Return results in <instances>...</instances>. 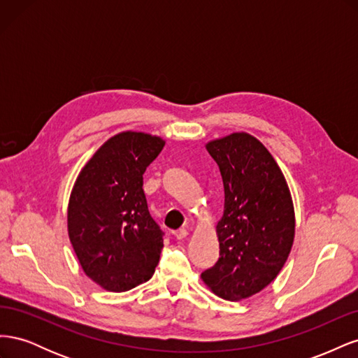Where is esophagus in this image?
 I'll use <instances>...</instances> for the list:
<instances>
[{
	"label": "esophagus",
	"instance_id": "1",
	"mask_svg": "<svg viewBox=\"0 0 358 358\" xmlns=\"http://www.w3.org/2000/svg\"><path fill=\"white\" fill-rule=\"evenodd\" d=\"M173 234H175V237H176V239L182 241V239H185V237L188 236V231H187L185 229H179V230H176V231H175V233H173Z\"/></svg>",
	"mask_w": 358,
	"mask_h": 358
}]
</instances>
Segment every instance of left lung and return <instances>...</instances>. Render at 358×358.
I'll list each match as a JSON object with an SVG mask.
<instances>
[{
    "label": "left lung",
    "mask_w": 358,
    "mask_h": 358,
    "mask_svg": "<svg viewBox=\"0 0 358 358\" xmlns=\"http://www.w3.org/2000/svg\"><path fill=\"white\" fill-rule=\"evenodd\" d=\"M206 149L222 176L224 213L216 224L220 258L201 279L213 294L239 301L282 270L294 242V206L282 170L254 136L233 133Z\"/></svg>",
    "instance_id": "left-lung-1"
}]
</instances>
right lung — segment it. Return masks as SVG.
<instances>
[{"instance_id":"add662e5","label":"right lung","mask_w":358,"mask_h":358,"mask_svg":"<svg viewBox=\"0 0 358 358\" xmlns=\"http://www.w3.org/2000/svg\"><path fill=\"white\" fill-rule=\"evenodd\" d=\"M158 136L110 137L80 170L69 201V237L85 275L122 292L152 278L162 233L143 191V173L164 148Z\"/></svg>"}]
</instances>
